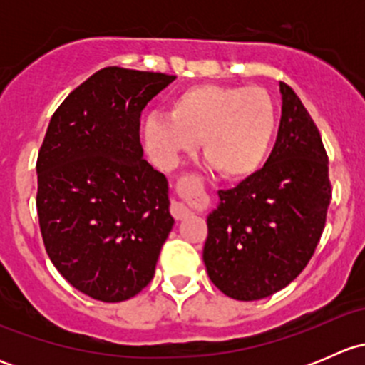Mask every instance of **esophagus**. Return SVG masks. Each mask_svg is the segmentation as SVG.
Wrapping results in <instances>:
<instances>
[{
	"label": "esophagus",
	"mask_w": 365,
	"mask_h": 365,
	"mask_svg": "<svg viewBox=\"0 0 365 365\" xmlns=\"http://www.w3.org/2000/svg\"><path fill=\"white\" fill-rule=\"evenodd\" d=\"M171 213L175 215V219L182 220V219H187V217H189L192 212H190V210L187 208L185 205L180 203V201H173V203H171Z\"/></svg>",
	"instance_id": "obj_1"
}]
</instances>
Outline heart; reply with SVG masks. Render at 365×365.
I'll use <instances>...</instances> for the list:
<instances>
[{"mask_svg": "<svg viewBox=\"0 0 365 365\" xmlns=\"http://www.w3.org/2000/svg\"><path fill=\"white\" fill-rule=\"evenodd\" d=\"M277 130L272 97L259 86L196 84L175 95L169 116L152 113L141 127L146 155L169 171L201 141L205 159L227 180L263 168Z\"/></svg>", "mask_w": 365, "mask_h": 365, "instance_id": "heart-1", "label": "heart"}]
</instances>
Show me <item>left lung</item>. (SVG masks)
Listing matches in <instances>:
<instances>
[{"label": "left lung", "mask_w": 365, "mask_h": 365, "mask_svg": "<svg viewBox=\"0 0 365 365\" xmlns=\"http://www.w3.org/2000/svg\"><path fill=\"white\" fill-rule=\"evenodd\" d=\"M277 141L256 175L219 190L206 217L208 277L235 300H261L298 277L322 238L330 205L322 135L298 95L281 83Z\"/></svg>", "instance_id": "8db88e82"}]
</instances>
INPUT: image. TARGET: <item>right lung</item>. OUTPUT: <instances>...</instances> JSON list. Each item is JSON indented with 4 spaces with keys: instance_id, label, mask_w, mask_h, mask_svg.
Masks as SVG:
<instances>
[{
    "instance_id": "add662e5",
    "label": "right lung",
    "mask_w": 365,
    "mask_h": 365,
    "mask_svg": "<svg viewBox=\"0 0 365 365\" xmlns=\"http://www.w3.org/2000/svg\"><path fill=\"white\" fill-rule=\"evenodd\" d=\"M175 76L106 67L53 114L36 160L40 231L56 270L84 295H138L175 219L169 185L145 160L139 118Z\"/></svg>"
}]
</instances>
